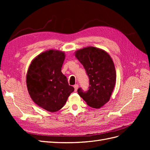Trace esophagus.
I'll list each match as a JSON object with an SVG mask.
<instances>
[{
	"label": "esophagus",
	"mask_w": 150,
	"mask_h": 150,
	"mask_svg": "<svg viewBox=\"0 0 150 150\" xmlns=\"http://www.w3.org/2000/svg\"><path fill=\"white\" fill-rule=\"evenodd\" d=\"M78 87H79L78 84H75V85L74 86V91H76L78 90Z\"/></svg>",
	"instance_id": "obj_1"
}]
</instances>
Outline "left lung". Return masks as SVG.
<instances>
[{"label":"left lung","instance_id":"8db88e82","mask_svg":"<svg viewBox=\"0 0 150 150\" xmlns=\"http://www.w3.org/2000/svg\"><path fill=\"white\" fill-rule=\"evenodd\" d=\"M76 57L89 78L88 91L81 88L78 93L89 106L99 108L109 101L116 83V70L109 54L100 49L88 47L78 50Z\"/></svg>","mask_w":150,"mask_h":150}]
</instances>
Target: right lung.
Here are the masks:
<instances>
[{"label": "right lung", "mask_w": 150, "mask_h": 150, "mask_svg": "<svg viewBox=\"0 0 150 150\" xmlns=\"http://www.w3.org/2000/svg\"><path fill=\"white\" fill-rule=\"evenodd\" d=\"M64 59V53L57 50L44 52L31 62L27 74V86L32 99L50 112L61 109L74 91L61 72Z\"/></svg>", "instance_id": "right-lung-1"}]
</instances>
